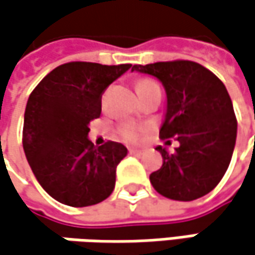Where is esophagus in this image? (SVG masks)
<instances>
[{
    "instance_id": "34e87169",
    "label": "esophagus",
    "mask_w": 255,
    "mask_h": 255,
    "mask_svg": "<svg viewBox=\"0 0 255 255\" xmlns=\"http://www.w3.org/2000/svg\"><path fill=\"white\" fill-rule=\"evenodd\" d=\"M129 154H134V156H141L142 150H140V148H129Z\"/></svg>"
}]
</instances>
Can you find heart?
<instances>
[{"label":"heart","instance_id":"1","mask_svg":"<svg viewBox=\"0 0 255 255\" xmlns=\"http://www.w3.org/2000/svg\"><path fill=\"white\" fill-rule=\"evenodd\" d=\"M153 85H156L153 81L141 79V81H138V83H137V91L145 89V88H150V86H153ZM121 134H123V137L127 138V140H135V138H137V134H138V129H137L135 126H132V124H124V126L121 127Z\"/></svg>","mask_w":255,"mask_h":255}]
</instances>
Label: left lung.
I'll return each instance as SVG.
<instances>
[{
    "instance_id": "left-lung-1",
    "label": "left lung",
    "mask_w": 255,
    "mask_h": 255,
    "mask_svg": "<svg viewBox=\"0 0 255 255\" xmlns=\"http://www.w3.org/2000/svg\"><path fill=\"white\" fill-rule=\"evenodd\" d=\"M158 79L166 91L161 138L176 137L174 153L158 145L163 166L150 174L160 195L173 201H195L217 186L231 161L237 120L225 85L202 65L176 60L134 65Z\"/></svg>"
}]
</instances>
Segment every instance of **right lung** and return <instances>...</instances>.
I'll list each match as a JSON object with an SVG mask.
<instances>
[{"instance_id":"1","label":"right lung","mask_w":255,"mask_h":255,"mask_svg":"<svg viewBox=\"0 0 255 255\" xmlns=\"http://www.w3.org/2000/svg\"><path fill=\"white\" fill-rule=\"evenodd\" d=\"M129 68L65 63L44 76L28 98L24 153L38 183L57 202L83 208L113 193L117 166L128 150L115 141L95 147L88 138L89 123L101 115L102 92Z\"/></svg>"}]
</instances>
